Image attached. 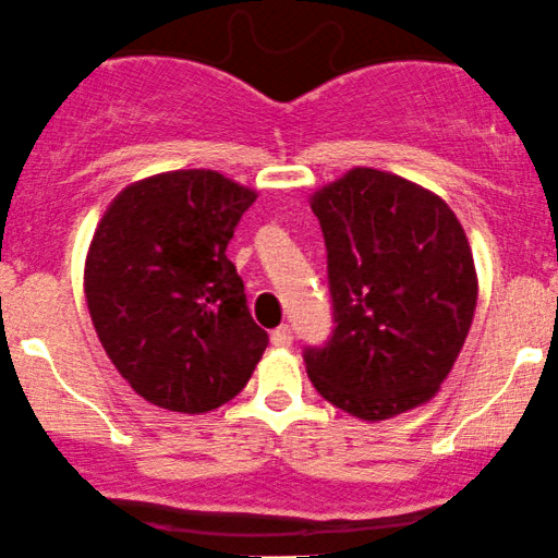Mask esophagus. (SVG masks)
Instances as JSON below:
<instances>
[{
    "mask_svg": "<svg viewBox=\"0 0 558 558\" xmlns=\"http://www.w3.org/2000/svg\"><path fill=\"white\" fill-rule=\"evenodd\" d=\"M271 345L274 348H290L292 345V329L287 324H281L271 331Z\"/></svg>",
    "mask_w": 558,
    "mask_h": 558,
    "instance_id": "34e87169",
    "label": "esophagus"
}]
</instances>
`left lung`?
I'll list each match as a JSON object with an SVG mask.
<instances>
[{
    "label": "left lung",
    "mask_w": 558,
    "mask_h": 558,
    "mask_svg": "<svg viewBox=\"0 0 558 558\" xmlns=\"http://www.w3.org/2000/svg\"><path fill=\"white\" fill-rule=\"evenodd\" d=\"M327 242L335 331L305 350L331 405L385 422L437 396L477 308L464 227L435 192L377 168H350L311 195Z\"/></svg>",
    "instance_id": "left-lung-1"
}]
</instances>
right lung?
<instances>
[{
	"mask_svg": "<svg viewBox=\"0 0 558 558\" xmlns=\"http://www.w3.org/2000/svg\"><path fill=\"white\" fill-rule=\"evenodd\" d=\"M258 192L210 168L118 192L86 250L84 295L105 353L136 396L177 414L229 403L268 335L227 245Z\"/></svg>",
	"mask_w": 558,
	"mask_h": 558,
	"instance_id": "right-lung-1",
	"label": "right lung"
}]
</instances>
